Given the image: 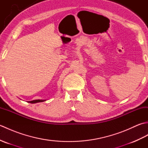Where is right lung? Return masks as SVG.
Wrapping results in <instances>:
<instances>
[{
    "label": "right lung",
    "mask_w": 148,
    "mask_h": 148,
    "mask_svg": "<svg viewBox=\"0 0 148 148\" xmlns=\"http://www.w3.org/2000/svg\"><path fill=\"white\" fill-rule=\"evenodd\" d=\"M44 101H46V100H31V101H29L28 102L29 103H37V102H42Z\"/></svg>",
    "instance_id": "obj_1"
}]
</instances>
